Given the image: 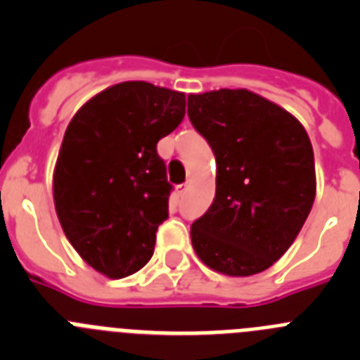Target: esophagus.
Wrapping results in <instances>:
<instances>
[{"label":"esophagus","mask_w":360,"mask_h":360,"mask_svg":"<svg viewBox=\"0 0 360 360\" xmlns=\"http://www.w3.org/2000/svg\"><path fill=\"white\" fill-rule=\"evenodd\" d=\"M176 193H178V195H180V196L186 195V193H187V184H182V186H178V187H176Z\"/></svg>","instance_id":"1"}]
</instances>
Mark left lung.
I'll list each match as a JSON object with an SVG mask.
<instances>
[{
	"instance_id": "obj_1",
	"label": "left lung",
	"mask_w": 360,
	"mask_h": 360,
	"mask_svg": "<svg viewBox=\"0 0 360 360\" xmlns=\"http://www.w3.org/2000/svg\"><path fill=\"white\" fill-rule=\"evenodd\" d=\"M187 115L216 157V195L191 225L193 249L219 274H259L294 243L316 200L307 129L245 88L189 94Z\"/></svg>"
}]
</instances>
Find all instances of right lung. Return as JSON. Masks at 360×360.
Returning a JSON list of instances; mask_svg holds the SVG:
<instances>
[{"label":"right lung","mask_w":360,"mask_h":360,"mask_svg":"<svg viewBox=\"0 0 360 360\" xmlns=\"http://www.w3.org/2000/svg\"><path fill=\"white\" fill-rule=\"evenodd\" d=\"M186 115V94L144 81L113 84L70 120L53 167L66 238L98 274L120 279L151 259L171 184L157 153Z\"/></svg>","instance_id":"1"}]
</instances>
